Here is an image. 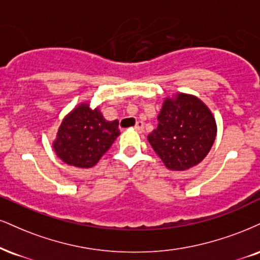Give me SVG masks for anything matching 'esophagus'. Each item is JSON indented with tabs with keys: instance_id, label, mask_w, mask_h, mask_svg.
<instances>
[{
	"instance_id": "34e87169",
	"label": "esophagus",
	"mask_w": 260,
	"mask_h": 260,
	"mask_svg": "<svg viewBox=\"0 0 260 260\" xmlns=\"http://www.w3.org/2000/svg\"><path fill=\"white\" fill-rule=\"evenodd\" d=\"M143 128H144V124L142 121H138L136 123V126H134V129H136L137 132H143Z\"/></svg>"
}]
</instances>
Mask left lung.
Wrapping results in <instances>:
<instances>
[{
  "mask_svg": "<svg viewBox=\"0 0 260 260\" xmlns=\"http://www.w3.org/2000/svg\"><path fill=\"white\" fill-rule=\"evenodd\" d=\"M157 121V128L149 134L148 140L171 171H186L199 165L217 137L213 114L192 94L166 96Z\"/></svg>",
  "mask_w": 260,
  "mask_h": 260,
  "instance_id": "obj_1",
  "label": "left lung"
}]
</instances>
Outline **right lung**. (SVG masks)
I'll use <instances>...</instances> for the list:
<instances>
[{
  "label": "right lung",
  "mask_w": 260,
  "mask_h": 260,
  "mask_svg": "<svg viewBox=\"0 0 260 260\" xmlns=\"http://www.w3.org/2000/svg\"><path fill=\"white\" fill-rule=\"evenodd\" d=\"M120 136L118 121L105 120L99 106L80 103L65 115L52 142L55 155L77 168H92Z\"/></svg>",
  "instance_id": "1"
}]
</instances>
